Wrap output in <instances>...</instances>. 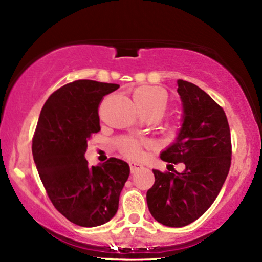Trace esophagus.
<instances>
[{"instance_id": "34e87169", "label": "esophagus", "mask_w": 262, "mask_h": 262, "mask_svg": "<svg viewBox=\"0 0 262 262\" xmlns=\"http://www.w3.org/2000/svg\"><path fill=\"white\" fill-rule=\"evenodd\" d=\"M128 166H130V171L131 174H134L135 171H137L139 168L143 167V164L138 163V162H128Z\"/></svg>"}]
</instances>
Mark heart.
<instances>
[{"label":"heart","mask_w":262,"mask_h":262,"mask_svg":"<svg viewBox=\"0 0 262 262\" xmlns=\"http://www.w3.org/2000/svg\"><path fill=\"white\" fill-rule=\"evenodd\" d=\"M134 102L141 113L144 116L149 114H162L167 106V95L162 89L156 87L143 85L134 92ZM119 151L128 159H138L142 155V149L145 143L135 136H120L116 141Z\"/></svg>","instance_id":"b5f03b06"}]
</instances>
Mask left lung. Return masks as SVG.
<instances>
[{"instance_id": "obj_1", "label": "left lung", "mask_w": 262, "mask_h": 262, "mask_svg": "<svg viewBox=\"0 0 262 262\" xmlns=\"http://www.w3.org/2000/svg\"><path fill=\"white\" fill-rule=\"evenodd\" d=\"M184 123L177 141L161 154L185 170L152 169L155 184L146 192L150 213L171 228L191 224L206 212L223 187L231 164V137L223 108L198 85L178 80Z\"/></svg>"}]
</instances>
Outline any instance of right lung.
Wrapping results in <instances>:
<instances>
[{
  "label": "right lung",
  "mask_w": 262,
  "mask_h": 262,
  "mask_svg": "<svg viewBox=\"0 0 262 262\" xmlns=\"http://www.w3.org/2000/svg\"><path fill=\"white\" fill-rule=\"evenodd\" d=\"M119 88L114 83L77 80L52 93L42 106L32 139V154L50 200L67 220L93 228L111 221L130 167L111 157L89 167L84 152L100 131L99 105Z\"/></svg>",
  "instance_id": "add662e5"
}]
</instances>
